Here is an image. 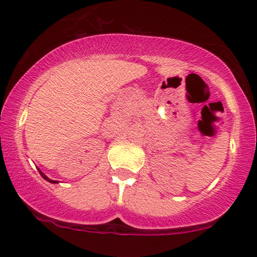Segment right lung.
I'll list each match as a JSON object with an SVG mask.
<instances>
[{
    "label": "right lung",
    "instance_id": "1",
    "mask_svg": "<svg viewBox=\"0 0 257 257\" xmlns=\"http://www.w3.org/2000/svg\"><path fill=\"white\" fill-rule=\"evenodd\" d=\"M38 172H40L41 176H42V178H43L44 180H47V181H48V182H51V184H58V182H59V181H55V180H52V179H49L48 176H47V175H44V174H43L42 172H41L40 169H38Z\"/></svg>",
    "mask_w": 257,
    "mask_h": 257
}]
</instances>
